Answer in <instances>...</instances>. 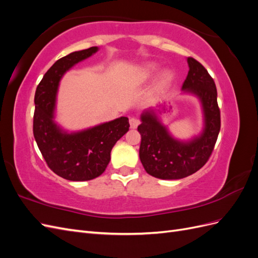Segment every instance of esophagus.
<instances>
[{
  "label": "esophagus",
  "instance_id": "34e87169",
  "mask_svg": "<svg viewBox=\"0 0 258 258\" xmlns=\"http://www.w3.org/2000/svg\"><path fill=\"white\" fill-rule=\"evenodd\" d=\"M129 122H130V127L132 129H135V128H137L139 126L140 120L137 118V117H131V118L129 119Z\"/></svg>",
  "mask_w": 258,
  "mask_h": 258
}]
</instances>
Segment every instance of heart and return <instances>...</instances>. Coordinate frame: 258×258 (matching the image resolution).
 <instances>
[{
    "mask_svg": "<svg viewBox=\"0 0 258 258\" xmlns=\"http://www.w3.org/2000/svg\"><path fill=\"white\" fill-rule=\"evenodd\" d=\"M156 71H157V64H156V63H147L141 70H140V74H139L140 79L146 80L150 76H152ZM170 80H171V73L168 72V71L163 72L161 74V80H160L159 86L169 82Z\"/></svg>",
    "mask_w": 258,
    "mask_h": 258,
    "instance_id": "b5f03b06",
    "label": "heart"
}]
</instances>
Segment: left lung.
I'll use <instances>...</instances> for the list:
<instances>
[{"mask_svg": "<svg viewBox=\"0 0 258 258\" xmlns=\"http://www.w3.org/2000/svg\"><path fill=\"white\" fill-rule=\"evenodd\" d=\"M189 71L183 89L201 100L206 127L201 136L189 142H179L171 137L152 111L142 114L138 131L141 135L140 159L148 174L162 179L188 176L204 167L212 155L221 130V111L217 90L212 77L199 61L187 58Z\"/></svg>", "mask_w": 258, "mask_h": 258, "instance_id": "8db88e82", "label": "left lung"}]
</instances>
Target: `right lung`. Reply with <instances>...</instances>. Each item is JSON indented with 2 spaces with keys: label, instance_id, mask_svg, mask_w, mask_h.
<instances>
[{
  "label": "right lung",
  "instance_id": "add662e5",
  "mask_svg": "<svg viewBox=\"0 0 258 258\" xmlns=\"http://www.w3.org/2000/svg\"><path fill=\"white\" fill-rule=\"evenodd\" d=\"M98 47L74 51L57 60L37 85L33 115V135L52 172L69 181H89L104 172L115 143L129 130L127 117H120L91 129L68 135L53 122L59 81L77 62L90 57Z\"/></svg>",
  "mask_w": 258,
  "mask_h": 258
}]
</instances>
